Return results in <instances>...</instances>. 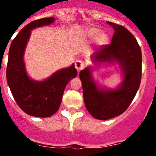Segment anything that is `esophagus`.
Returning <instances> with one entry per match:
<instances>
[{
	"instance_id": "esophagus-1",
	"label": "esophagus",
	"mask_w": 156,
	"mask_h": 156,
	"mask_svg": "<svg viewBox=\"0 0 156 156\" xmlns=\"http://www.w3.org/2000/svg\"><path fill=\"white\" fill-rule=\"evenodd\" d=\"M75 67L78 71H80L81 69H83L85 67V63L82 61H80V60L76 61L75 63Z\"/></svg>"
}]
</instances>
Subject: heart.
Wrapping results in <instances>:
<instances>
[{
	"label": "heart",
	"mask_w": 156,
	"mask_h": 156,
	"mask_svg": "<svg viewBox=\"0 0 156 156\" xmlns=\"http://www.w3.org/2000/svg\"><path fill=\"white\" fill-rule=\"evenodd\" d=\"M84 35L90 40H95L98 38V41L101 44H104L108 41V37L105 34H101V30L94 27L88 28L84 31Z\"/></svg>",
	"instance_id": "1"
}]
</instances>
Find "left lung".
Masks as SVG:
<instances>
[{
    "label": "left lung",
    "mask_w": 156,
    "mask_h": 156,
    "mask_svg": "<svg viewBox=\"0 0 156 156\" xmlns=\"http://www.w3.org/2000/svg\"><path fill=\"white\" fill-rule=\"evenodd\" d=\"M114 29L111 44L105 45L91 56L95 66L104 63L118 64L122 80L115 89L99 86L93 76V66L80 73L85 105L89 113L100 120L121 115L132 102L141 79V51L137 40L124 27L107 22Z\"/></svg>",
    "instance_id": "left-lung-1"
}]
</instances>
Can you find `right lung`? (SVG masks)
Here are the masks:
<instances>
[{"label":"right lung","mask_w":156,"mask_h":156,"mask_svg":"<svg viewBox=\"0 0 156 156\" xmlns=\"http://www.w3.org/2000/svg\"><path fill=\"white\" fill-rule=\"evenodd\" d=\"M55 21L54 17L31 22L22 29L11 44L7 66V81L18 105L32 116H51L61 105L66 85L77 76L74 64L54 73L44 80H32L27 74L24 53L31 30L48 26Z\"/></svg>","instance_id":"right-lung-1"}]
</instances>
